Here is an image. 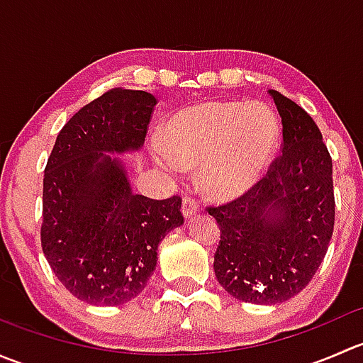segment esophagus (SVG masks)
I'll return each mask as SVG.
<instances>
[{
  "label": "esophagus",
  "mask_w": 363,
  "mask_h": 363,
  "mask_svg": "<svg viewBox=\"0 0 363 363\" xmlns=\"http://www.w3.org/2000/svg\"><path fill=\"white\" fill-rule=\"evenodd\" d=\"M196 211H199V205H196L195 200L191 196H184V200H182V216L189 219L196 214Z\"/></svg>",
  "instance_id": "esophagus-1"
}]
</instances>
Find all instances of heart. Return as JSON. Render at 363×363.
Segmentation results:
<instances>
[{
	"instance_id": "obj_1",
	"label": "heart",
	"mask_w": 363,
	"mask_h": 363,
	"mask_svg": "<svg viewBox=\"0 0 363 363\" xmlns=\"http://www.w3.org/2000/svg\"><path fill=\"white\" fill-rule=\"evenodd\" d=\"M156 164L170 177L199 167L203 191L214 200L246 195L265 174L279 142L276 113L263 104L207 101L168 119Z\"/></svg>"
}]
</instances>
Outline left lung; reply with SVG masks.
I'll list each match as a JSON object with an SVG mask.
<instances>
[{
  "mask_svg": "<svg viewBox=\"0 0 363 363\" xmlns=\"http://www.w3.org/2000/svg\"><path fill=\"white\" fill-rule=\"evenodd\" d=\"M283 124V152L246 195L208 214L221 230L219 284L237 300L274 306L298 295L316 274L334 232L332 158L302 107L270 89Z\"/></svg>",
  "mask_w": 363,
  "mask_h": 363,
  "instance_id": "left-lung-1",
  "label": "left lung"
}]
</instances>
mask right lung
Listing matches in <instances>:
<instances>
[{"label":"right lung","instance_id":"1","mask_svg":"<svg viewBox=\"0 0 363 363\" xmlns=\"http://www.w3.org/2000/svg\"><path fill=\"white\" fill-rule=\"evenodd\" d=\"M151 93L112 89L60 131L43 175L42 250L65 288L91 306L142 294L158 246L181 226L182 200L135 195L119 156L144 147Z\"/></svg>","mask_w":363,"mask_h":363}]
</instances>
